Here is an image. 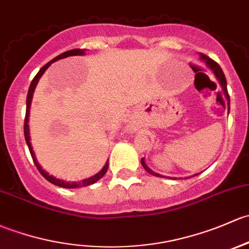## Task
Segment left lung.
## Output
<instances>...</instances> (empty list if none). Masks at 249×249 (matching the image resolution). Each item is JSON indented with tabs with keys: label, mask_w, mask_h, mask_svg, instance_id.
<instances>
[{
	"label": "left lung",
	"mask_w": 249,
	"mask_h": 249,
	"mask_svg": "<svg viewBox=\"0 0 249 249\" xmlns=\"http://www.w3.org/2000/svg\"><path fill=\"white\" fill-rule=\"evenodd\" d=\"M199 56H200L201 61L205 63L206 67H208L209 69H210L211 71H213V74L214 75V77H216V80L218 81L219 86H221L222 90H223V93H224V96H226V99H227V104H228V112H229V104H230V100H229L228 90H227V80H226V76H224L223 71H222L221 67H219V65L217 64L216 62L213 61V59L209 58L208 56H205V54L199 53ZM141 163H142L143 168H144L145 171L148 172V173H150L151 175H155V177H160V178H164L163 175H161V174H159V173L151 171V169L149 168L148 166H146V163H145V161H144V158L141 159ZM196 175H198V174H195V175H193V177H196ZM186 179H187V178H186Z\"/></svg>",
	"instance_id": "left-lung-1"
}]
</instances>
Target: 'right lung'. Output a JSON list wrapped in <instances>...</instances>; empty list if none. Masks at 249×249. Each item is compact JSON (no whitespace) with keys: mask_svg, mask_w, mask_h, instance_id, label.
<instances>
[{"mask_svg":"<svg viewBox=\"0 0 249 249\" xmlns=\"http://www.w3.org/2000/svg\"><path fill=\"white\" fill-rule=\"evenodd\" d=\"M86 53V49H74V50H69V51H65L63 52V53L59 54V56L54 57L53 59H51L49 63H46L45 65H44L43 68H41L40 70L38 71V74L36 75L35 78L32 80V82H31V86L30 88H28V94H27V99H26V117H25V124H23V133H25V140H26V143H27L28 145V149H30V153H31V156H32L33 159V162H35L36 167L38 168V171L40 172V174L43 175L44 178H45L48 181L51 182V184L56 185V186L58 187H63V188H78V187H85V186H89V185H93L95 184L98 180H100L101 178L104 177L105 173L107 172V169H108V160H107V162L105 163V166L103 167V169H101L100 172L96 173L95 175H93V177L90 178H87V179H83L81 180V181H64V180H61V179H57V178L52 177V175H50L48 172H45L43 169V167L39 164V162L36 161V154L35 151H33V148H32V144H31V137H30V125H28V122H30V108H31V104H32V98H33V93H35V89L36 87V85H38L39 80H40V77L43 76L44 72L46 71V69L50 67V65L52 64V63H54L56 61H59V59L62 58H67V57L69 56H83V54Z\"/></svg>","mask_w":249,"mask_h":249,"instance_id":"1","label":"right lung"}]
</instances>
